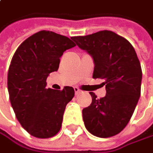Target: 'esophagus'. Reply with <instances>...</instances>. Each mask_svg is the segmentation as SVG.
I'll return each instance as SVG.
<instances>
[{
	"instance_id": "obj_1",
	"label": "esophagus",
	"mask_w": 153,
	"mask_h": 153,
	"mask_svg": "<svg viewBox=\"0 0 153 153\" xmlns=\"http://www.w3.org/2000/svg\"><path fill=\"white\" fill-rule=\"evenodd\" d=\"M74 91H75V94H76V95H78V94H80V93L82 92L81 90H80L79 88H77V87H75V88H74Z\"/></svg>"
}]
</instances>
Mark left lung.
Listing matches in <instances>:
<instances>
[{
	"label": "left lung",
	"mask_w": 153,
	"mask_h": 153,
	"mask_svg": "<svg viewBox=\"0 0 153 153\" xmlns=\"http://www.w3.org/2000/svg\"><path fill=\"white\" fill-rule=\"evenodd\" d=\"M71 39L93 59V78L102 79L106 96L82 109L86 129L107 138L119 134L128 124L141 95L142 68L133 45L117 34L103 30Z\"/></svg>",
	"instance_id": "1"
}]
</instances>
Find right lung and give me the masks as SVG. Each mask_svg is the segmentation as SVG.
I'll return each instance as SVG.
<instances>
[{
	"mask_svg": "<svg viewBox=\"0 0 153 153\" xmlns=\"http://www.w3.org/2000/svg\"><path fill=\"white\" fill-rule=\"evenodd\" d=\"M75 46L67 36L42 30L16 50L8 71V91L18 121L31 135L49 138L61 129L66 105L74 90L46 89L49 73L59 68L63 52Z\"/></svg>",
	"mask_w": 153,
	"mask_h": 153,
	"instance_id": "add662e5",
	"label": "right lung"
}]
</instances>
